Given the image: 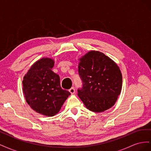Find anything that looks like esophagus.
<instances>
[{"label":"esophagus","mask_w":151,"mask_h":151,"mask_svg":"<svg viewBox=\"0 0 151 151\" xmlns=\"http://www.w3.org/2000/svg\"><path fill=\"white\" fill-rule=\"evenodd\" d=\"M69 92H70L72 94H74V93H75V92H76V91H75L74 88H71L69 89Z\"/></svg>","instance_id":"1"}]
</instances>
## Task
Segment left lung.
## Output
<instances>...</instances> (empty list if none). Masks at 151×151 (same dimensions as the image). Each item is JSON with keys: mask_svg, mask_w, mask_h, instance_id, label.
<instances>
[{"mask_svg": "<svg viewBox=\"0 0 151 151\" xmlns=\"http://www.w3.org/2000/svg\"><path fill=\"white\" fill-rule=\"evenodd\" d=\"M83 86L78 96L85 106L96 113L111 108L120 94L122 75L119 67L103 53L91 50L79 59Z\"/></svg>", "mask_w": 151, "mask_h": 151, "instance_id": "obj_1", "label": "left lung"}]
</instances>
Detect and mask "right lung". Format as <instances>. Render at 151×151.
Segmentation results:
<instances>
[{
    "label": "right lung",
    "instance_id": "add662e5",
    "mask_svg": "<svg viewBox=\"0 0 151 151\" xmlns=\"http://www.w3.org/2000/svg\"><path fill=\"white\" fill-rule=\"evenodd\" d=\"M54 63L53 58L39 59L31 66L22 81L27 103L34 111L47 116H53L60 111L70 95L62 89L60 77L52 70Z\"/></svg>",
    "mask_w": 151,
    "mask_h": 151
}]
</instances>
